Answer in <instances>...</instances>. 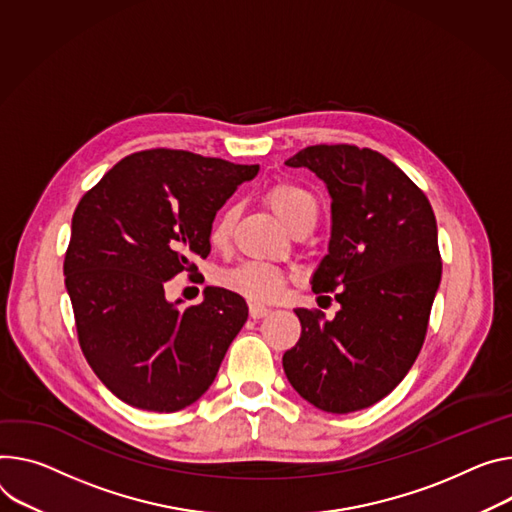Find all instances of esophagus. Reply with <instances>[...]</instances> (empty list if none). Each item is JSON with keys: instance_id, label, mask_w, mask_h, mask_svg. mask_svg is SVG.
<instances>
[{"instance_id": "34e87169", "label": "esophagus", "mask_w": 512, "mask_h": 512, "mask_svg": "<svg viewBox=\"0 0 512 512\" xmlns=\"http://www.w3.org/2000/svg\"><path fill=\"white\" fill-rule=\"evenodd\" d=\"M269 312V308L267 306H263V304H257V302H253V304H249V314H251V318H263L265 314Z\"/></svg>"}]
</instances>
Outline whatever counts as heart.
<instances>
[{"label": "heart", "mask_w": 512, "mask_h": 512, "mask_svg": "<svg viewBox=\"0 0 512 512\" xmlns=\"http://www.w3.org/2000/svg\"><path fill=\"white\" fill-rule=\"evenodd\" d=\"M265 202L273 210V214L280 218V222L292 232L302 224L316 222L318 216V202L316 198L292 183H275L265 192ZM237 220L235 208H224L212 222L208 241L216 249H224L230 241L232 226ZM220 282L230 290L247 300L253 302H273L286 292L288 275L267 263L247 261L237 267H232L220 275Z\"/></svg>", "instance_id": "obj_1"}]
</instances>
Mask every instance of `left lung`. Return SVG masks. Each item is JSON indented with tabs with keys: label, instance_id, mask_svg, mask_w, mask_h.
Listing matches in <instances>:
<instances>
[{
	"label": "left lung",
	"instance_id": "left-lung-1",
	"mask_svg": "<svg viewBox=\"0 0 512 512\" xmlns=\"http://www.w3.org/2000/svg\"><path fill=\"white\" fill-rule=\"evenodd\" d=\"M286 165L327 183L331 241L312 290H339L341 310L333 320L294 310L302 333L284 371L316 408L355 412L388 396L421 353L441 282L437 220L427 196L378 151L314 145Z\"/></svg>",
	"mask_w": 512,
	"mask_h": 512
}]
</instances>
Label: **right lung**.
I'll use <instances>...</instances> for the list:
<instances>
[{"label":"right lung","mask_w":512,"mask_h":512,"mask_svg":"<svg viewBox=\"0 0 512 512\" xmlns=\"http://www.w3.org/2000/svg\"><path fill=\"white\" fill-rule=\"evenodd\" d=\"M259 165L190 151L124 157L77 204L65 255V286L81 351L122 402L175 412L194 404L247 322L243 296L208 286L179 308L165 282L198 273L210 255L216 212Z\"/></svg>","instance_id":"add662e5"}]
</instances>
